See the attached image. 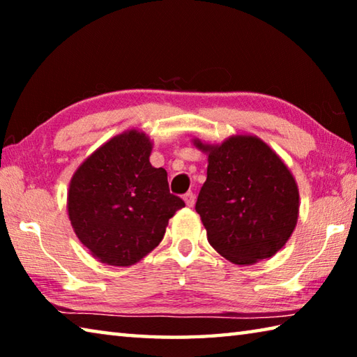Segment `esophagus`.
Masks as SVG:
<instances>
[{"mask_svg":"<svg viewBox=\"0 0 357 357\" xmlns=\"http://www.w3.org/2000/svg\"><path fill=\"white\" fill-rule=\"evenodd\" d=\"M184 202H185V204H187V206H189V208H192V206H193V204H195V195H193V193H192V192H187V193H185V195H184Z\"/></svg>","mask_w":357,"mask_h":357,"instance_id":"obj_1","label":"esophagus"}]
</instances>
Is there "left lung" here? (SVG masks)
Segmentation results:
<instances>
[{"label":"left lung","mask_w":357,"mask_h":357,"mask_svg":"<svg viewBox=\"0 0 357 357\" xmlns=\"http://www.w3.org/2000/svg\"><path fill=\"white\" fill-rule=\"evenodd\" d=\"M192 143L208 155V176L195 204L208 241L228 261L249 266L274 257L299 217L293 173L261 138L236 134L211 144Z\"/></svg>","instance_id":"8db88e82"}]
</instances>
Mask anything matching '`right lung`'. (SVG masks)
Masks as SVG:
<instances>
[{
	"instance_id": "right-lung-1",
	"label": "right lung",
	"mask_w": 357,
	"mask_h": 357,
	"mask_svg": "<svg viewBox=\"0 0 357 357\" xmlns=\"http://www.w3.org/2000/svg\"><path fill=\"white\" fill-rule=\"evenodd\" d=\"M151 138L129 129L110 138L72 174L68 214L77 238L108 266H132L164 238L184 208L168 190L167 172L151 165Z\"/></svg>"
}]
</instances>
